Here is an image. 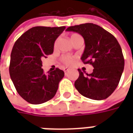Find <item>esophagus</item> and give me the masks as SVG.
I'll use <instances>...</instances> for the list:
<instances>
[{
    "mask_svg": "<svg viewBox=\"0 0 133 133\" xmlns=\"http://www.w3.org/2000/svg\"><path fill=\"white\" fill-rule=\"evenodd\" d=\"M63 70H64V72H66L67 71H68V70H69V68H64Z\"/></svg>",
    "mask_w": 133,
    "mask_h": 133,
    "instance_id": "34e87169",
    "label": "esophagus"
}]
</instances>
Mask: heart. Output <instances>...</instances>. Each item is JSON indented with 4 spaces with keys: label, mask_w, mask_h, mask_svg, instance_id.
Instances as JSON below:
<instances>
[{
    "label": "heart",
    "mask_w": 133,
    "mask_h": 133,
    "mask_svg": "<svg viewBox=\"0 0 133 133\" xmlns=\"http://www.w3.org/2000/svg\"><path fill=\"white\" fill-rule=\"evenodd\" d=\"M79 35L78 34H76V33H72V35H70V39L72 40V38H74L76 36H78ZM56 45H57V41L55 42V46H56ZM61 61L64 64H65L67 65H72L73 63V61H74V59L72 58V57H70V56H68V55H64L61 58Z\"/></svg>",
    "instance_id": "1"
}]
</instances>
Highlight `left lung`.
<instances>
[{
  "label": "left lung",
  "instance_id": "1",
  "mask_svg": "<svg viewBox=\"0 0 133 133\" xmlns=\"http://www.w3.org/2000/svg\"><path fill=\"white\" fill-rule=\"evenodd\" d=\"M67 31L81 34L85 41L81 60L92 65L91 74L78 69L79 77L75 87L81 95L90 99L101 100L111 95L120 82L125 61L117 39L98 25L84 23L70 26Z\"/></svg>",
  "mask_w": 133,
  "mask_h": 133
}]
</instances>
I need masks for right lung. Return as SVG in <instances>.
Wrapping results in <instances>:
<instances>
[{"label": "right lung", "mask_w": 133, "mask_h": 133, "mask_svg": "<svg viewBox=\"0 0 133 133\" xmlns=\"http://www.w3.org/2000/svg\"><path fill=\"white\" fill-rule=\"evenodd\" d=\"M65 26H36L25 32L13 45L9 66L10 78L17 92L31 104L45 103L55 96L64 77L59 68L45 74L42 58L53 52L54 43Z\"/></svg>", "instance_id": "right-lung-1"}]
</instances>
